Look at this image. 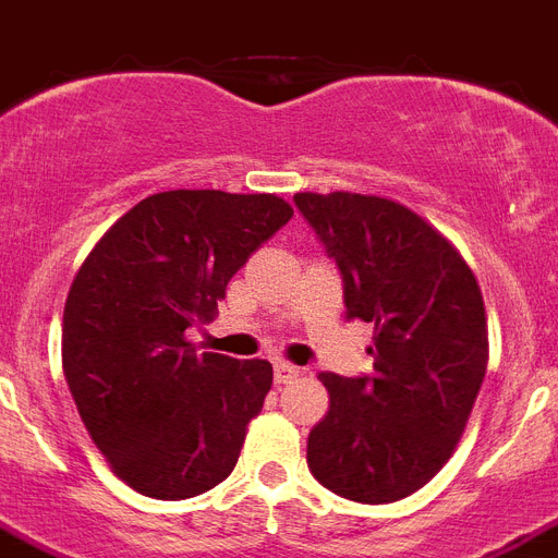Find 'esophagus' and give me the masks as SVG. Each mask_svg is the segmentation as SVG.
<instances>
[{
	"instance_id": "esophagus-1",
	"label": "esophagus",
	"mask_w": 558,
	"mask_h": 558,
	"mask_svg": "<svg viewBox=\"0 0 558 558\" xmlns=\"http://www.w3.org/2000/svg\"><path fill=\"white\" fill-rule=\"evenodd\" d=\"M298 375H301V369H298V366H292V364H287V361L275 364V384H278V387H280V384L294 381Z\"/></svg>"
}]
</instances>
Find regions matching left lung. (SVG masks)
I'll list each match as a JSON object with an SVG mask.
<instances>
[{
	"label": "left lung",
	"instance_id": "left-lung-1",
	"mask_svg": "<svg viewBox=\"0 0 558 558\" xmlns=\"http://www.w3.org/2000/svg\"><path fill=\"white\" fill-rule=\"evenodd\" d=\"M294 206L341 269L347 315L375 326L373 375H318L329 412L306 441L310 470L343 499H407L447 464L487 373L478 280L436 226L389 197L298 192Z\"/></svg>",
	"mask_w": 558,
	"mask_h": 558
}]
</instances>
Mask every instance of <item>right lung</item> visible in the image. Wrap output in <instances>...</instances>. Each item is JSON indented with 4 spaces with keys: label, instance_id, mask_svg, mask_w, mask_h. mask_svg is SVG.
Segmentation results:
<instances>
[{
    "label": "right lung",
    "instance_id": "right-lung-1",
    "mask_svg": "<svg viewBox=\"0 0 558 558\" xmlns=\"http://www.w3.org/2000/svg\"><path fill=\"white\" fill-rule=\"evenodd\" d=\"M289 217L278 194H151L76 271L62 315L68 389L111 470L143 496L192 499L238 464L271 364L197 352L185 329L215 318L234 271Z\"/></svg>",
    "mask_w": 558,
    "mask_h": 558
}]
</instances>
